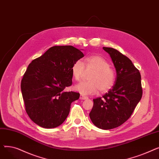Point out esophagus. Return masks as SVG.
I'll use <instances>...</instances> for the list:
<instances>
[{"instance_id": "1", "label": "esophagus", "mask_w": 159, "mask_h": 159, "mask_svg": "<svg viewBox=\"0 0 159 159\" xmlns=\"http://www.w3.org/2000/svg\"><path fill=\"white\" fill-rule=\"evenodd\" d=\"M88 98L87 97L83 95H80V99H81V100H86V99H88Z\"/></svg>"}]
</instances>
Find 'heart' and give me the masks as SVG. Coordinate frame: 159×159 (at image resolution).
<instances>
[{
  "mask_svg": "<svg viewBox=\"0 0 159 159\" xmlns=\"http://www.w3.org/2000/svg\"><path fill=\"white\" fill-rule=\"evenodd\" d=\"M87 68L93 69L94 72L89 77V81H83L74 86V89L81 94L93 95L99 89L101 92H106L114 85L116 76L110 64L104 58L98 55H90L85 58ZM71 74L75 80H80L84 71V65L81 60L75 61L71 68Z\"/></svg>",
  "mask_w": 159,
  "mask_h": 159,
  "instance_id": "b5f03b06",
  "label": "heart"
}]
</instances>
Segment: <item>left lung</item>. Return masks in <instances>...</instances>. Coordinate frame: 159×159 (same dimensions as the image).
Here are the masks:
<instances>
[{
    "label": "left lung",
    "mask_w": 159,
    "mask_h": 159,
    "mask_svg": "<svg viewBox=\"0 0 159 159\" xmlns=\"http://www.w3.org/2000/svg\"><path fill=\"white\" fill-rule=\"evenodd\" d=\"M116 70L115 84L102 97L93 99L89 117L102 129L117 128L131 116L143 95L141 76L131 61L118 50L103 47Z\"/></svg>",
    "instance_id": "obj_1"
}]
</instances>
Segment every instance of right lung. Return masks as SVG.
Segmentation results:
<instances>
[{
    "label": "right lung",
    "mask_w": 159,
    "mask_h": 159,
    "mask_svg": "<svg viewBox=\"0 0 159 159\" xmlns=\"http://www.w3.org/2000/svg\"><path fill=\"white\" fill-rule=\"evenodd\" d=\"M84 56L72 46H55L29 64L20 88L26 111L39 126L56 128L69 115L80 93L64 89L72 84L73 62Z\"/></svg>",
    "instance_id": "obj_1"
}]
</instances>
